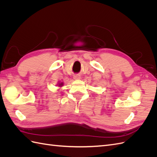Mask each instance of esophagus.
Masks as SVG:
<instances>
[{
    "instance_id": "esophagus-1",
    "label": "esophagus",
    "mask_w": 157,
    "mask_h": 157,
    "mask_svg": "<svg viewBox=\"0 0 157 157\" xmlns=\"http://www.w3.org/2000/svg\"><path fill=\"white\" fill-rule=\"evenodd\" d=\"M73 78H74V79H75V80H79V79H80V77L79 75H74Z\"/></svg>"
}]
</instances>
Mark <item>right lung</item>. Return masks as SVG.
<instances>
[{"label": "right lung", "instance_id": "right-lung-1", "mask_svg": "<svg viewBox=\"0 0 157 157\" xmlns=\"http://www.w3.org/2000/svg\"><path fill=\"white\" fill-rule=\"evenodd\" d=\"M57 86H58V87L59 88H61L63 86V82H58V84H57Z\"/></svg>", "mask_w": 157, "mask_h": 157}]
</instances>
